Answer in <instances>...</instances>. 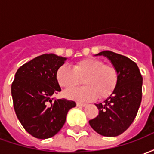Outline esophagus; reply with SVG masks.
<instances>
[{"mask_svg":"<svg viewBox=\"0 0 154 154\" xmlns=\"http://www.w3.org/2000/svg\"><path fill=\"white\" fill-rule=\"evenodd\" d=\"M87 106V104H84V103H80V102H77V106L78 107H84Z\"/></svg>","mask_w":154,"mask_h":154,"instance_id":"1","label":"esophagus"}]
</instances>
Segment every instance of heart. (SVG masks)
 Returning a JSON list of instances; mask_svg holds the SVG:
<instances>
[{
	"instance_id": "b5f03b06",
	"label": "heart",
	"mask_w": 154,
	"mask_h": 154,
	"mask_svg": "<svg viewBox=\"0 0 154 154\" xmlns=\"http://www.w3.org/2000/svg\"><path fill=\"white\" fill-rule=\"evenodd\" d=\"M56 79L59 86L65 89H72L82 80L85 87L65 91V97L78 101H91L106 99L113 93L118 83V72L112 65L103 61L89 57L77 62L73 67L63 65L56 72Z\"/></svg>"
}]
</instances>
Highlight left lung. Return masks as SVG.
I'll use <instances>...</instances> for the list:
<instances>
[{"label":"left lung","mask_w":154,"mask_h":154,"mask_svg":"<svg viewBox=\"0 0 154 154\" xmlns=\"http://www.w3.org/2000/svg\"><path fill=\"white\" fill-rule=\"evenodd\" d=\"M97 55L106 57L113 64L118 72V83L104 103L96 104L99 115L89 124L100 135L116 137L135 119L142 100L143 77L137 64L129 57L108 50Z\"/></svg>","instance_id":"left-lung-1"}]
</instances>
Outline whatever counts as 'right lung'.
Listing matches in <instances>:
<instances>
[{
  "label": "right lung",
  "mask_w": 154,
  "mask_h": 154,
  "mask_svg": "<svg viewBox=\"0 0 154 154\" xmlns=\"http://www.w3.org/2000/svg\"><path fill=\"white\" fill-rule=\"evenodd\" d=\"M66 57L54 54L35 57L19 68L11 85V96L17 118L27 132L37 139L54 136L63 126L68 110L76 103L54 100L60 91L56 72Z\"/></svg>",
  "instance_id": "add662e5"
}]
</instances>
